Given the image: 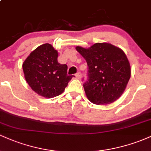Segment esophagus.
<instances>
[{"label": "esophagus", "instance_id": "34e87169", "mask_svg": "<svg viewBox=\"0 0 151 151\" xmlns=\"http://www.w3.org/2000/svg\"><path fill=\"white\" fill-rule=\"evenodd\" d=\"M75 77L77 78V79H80V78L81 77V74L80 72H78V73H77L75 74Z\"/></svg>", "mask_w": 151, "mask_h": 151}]
</instances>
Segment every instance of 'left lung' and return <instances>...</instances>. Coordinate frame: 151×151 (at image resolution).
Listing matches in <instances>:
<instances>
[{"mask_svg":"<svg viewBox=\"0 0 151 151\" xmlns=\"http://www.w3.org/2000/svg\"><path fill=\"white\" fill-rule=\"evenodd\" d=\"M86 61L88 80L83 86L86 97L97 105L109 104L126 89L131 66L126 54L110 43H96L89 48L76 47Z\"/></svg>","mask_w":151,"mask_h":151,"instance_id":"left-lung-1","label":"left lung"}]
</instances>
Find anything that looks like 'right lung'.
Segmentation results:
<instances>
[{
	"label": "right lung",
	"mask_w": 151,
	"mask_h": 151,
	"mask_svg": "<svg viewBox=\"0 0 151 151\" xmlns=\"http://www.w3.org/2000/svg\"><path fill=\"white\" fill-rule=\"evenodd\" d=\"M58 58V51L46 43L37 47L22 63L26 81L40 96H59L72 79V76L67 75V65L59 63Z\"/></svg>",
	"instance_id": "1"
}]
</instances>
